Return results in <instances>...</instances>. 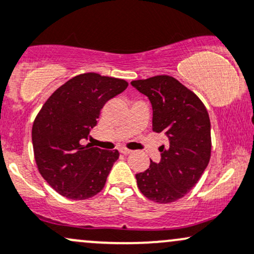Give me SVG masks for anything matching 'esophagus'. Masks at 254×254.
Wrapping results in <instances>:
<instances>
[{
    "instance_id": "obj_1",
    "label": "esophagus",
    "mask_w": 254,
    "mask_h": 254,
    "mask_svg": "<svg viewBox=\"0 0 254 254\" xmlns=\"http://www.w3.org/2000/svg\"><path fill=\"white\" fill-rule=\"evenodd\" d=\"M119 152L122 153V154H124V155H127V154H131V150H129V149H127V148H121L119 149Z\"/></svg>"
}]
</instances>
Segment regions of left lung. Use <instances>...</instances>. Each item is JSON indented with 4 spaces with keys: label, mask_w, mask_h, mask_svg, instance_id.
<instances>
[{
    "label": "left lung",
    "mask_w": 254,
    "mask_h": 254,
    "mask_svg": "<svg viewBox=\"0 0 254 254\" xmlns=\"http://www.w3.org/2000/svg\"><path fill=\"white\" fill-rule=\"evenodd\" d=\"M131 85L152 104L153 131L164 132L169 146H161L159 163L150 160L136 174L140 191L152 201L169 204L196 185L211 157V123L207 110L191 90L176 78L155 76L132 80Z\"/></svg>",
    "instance_id": "obj_1"
}]
</instances>
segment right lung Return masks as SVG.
I'll return each instance as SVG.
<instances>
[{"instance_id":"1","label":"right lung","mask_w":254,"mask_h":254,"mask_svg":"<svg viewBox=\"0 0 254 254\" xmlns=\"http://www.w3.org/2000/svg\"><path fill=\"white\" fill-rule=\"evenodd\" d=\"M127 88L124 79L83 73L58 88L41 108L32 127L35 160L42 177L63 196L84 200L105 187L118 150L82 143L106 102Z\"/></svg>"}]
</instances>
